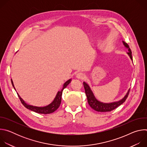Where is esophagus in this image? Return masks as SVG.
<instances>
[{
	"mask_svg": "<svg viewBox=\"0 0 147 147\" xmlns=\"http://www.w3.org/2000/svg\"><path fill=\"white\" fill-rule=\"evenodd\" d=\"M76 77L77 78H78V79L82 80V79H84V78H85V75L83 73H78V74H77Z\"/></svg>",
	"mask_w": 147,
	"mask_h": 147,
	"instance_id": "esophagus-1",
	"label": "esophagus"
}]
</instances>
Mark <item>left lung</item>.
Masks as SVG:
<instances>
[{
  "instance_id": "1",
  "label": "left lung",
  "mask_w": 147,
  "mask_h": 147,
  "mask_svg": "<svg viewBox=\"0 0 147 147\" xmlns=\"http://www.w3.org/2000/svg\"><path fill=\"white\" fill-rule=\"evenodd\" d=\"M123 43L125 47L129 48V52L127 53L130 56V58L132 59L131 51V49L129 48V45L127 43L124 42V41H123ZM83 85H84V89H85V92L87 95V98L89 105L94 110L98 111V112H111V111L114 110L115 109L117 108L119 106L121 105L122 103H123L125 101V100H126V99L127 98L128 95L130 92V89H129L127 94L125 95V96L122 99H121L119 101L113 102V103H102V102L98 101L95 98L92 92L91 91L90 87L88 86V85L87 83H86L85 82H83Z\"/></svg>"
}]
</instances>
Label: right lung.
<instances>
[{
  "instance_id": "add662e5",
  "label": "right lung",
  "mask_w": 147,
  "mask_h": 147,
  "mask_svg": "<svg viewBox=\"0 0 147 147\" xmlns=\"http://www.w3.org/2000/svg\"><path fill=\"white\" fill-rule=\"evenodd\" d=\"M11 84L13 85V87H14V88L15 89L14 87V84H13V81L11 80ZM71 81V80H69L68 81H67L63 85V87L62 90L60 91H59L55 98V99L53 100V101L49 104V105L45 107H33L31 105H29L27 104L23 100V99L21 98L19 95L17 94L19 99L21 101V102L22 103V104L23 105L27 108L28 109L33 112H35L36 113H40V114H49L51 113L54 112L55 111H56L58 108L59 107L61 103V95H62V92L63 91V90L69 84L70 82Z\"/></svg>"
}]
</instances>
